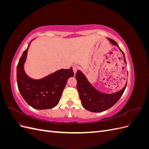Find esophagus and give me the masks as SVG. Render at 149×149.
<instances>
[{
    "mask_svg": "<svg viewBox=\"0 0 149 149\" xmlns=\"http://www.w3.org/2000/svg\"><path fill=\"white\" fill-rule=\"evenodd\" d=\"M73 71H74V74H75L76 72H77L78 70V66L77 65H73Z\"/></svg>",
    "mask_w": 149,
    "mask_h": 149,
    "instance_id": "34e87169",
    "label": "esophagus"
}]
</instances>
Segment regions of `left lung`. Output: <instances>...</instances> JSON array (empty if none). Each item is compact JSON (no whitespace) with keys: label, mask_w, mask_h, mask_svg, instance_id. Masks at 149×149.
<instances>
[{"label":"left lung","mask_w":149,"mask_h":149,"mask_svg":"<svg viewBox=\"0 0 149 149\" xmlns=\"http://www.w3.org/2000/svg\"><path fill=\"white\" fill-rule=\"evenodd\" d=\"M108 40L112 44L118 46L123 53L124 61L126 63L124 53L119 47L118 43L112 39L108 38ZM76 79L77 80L76 86L83 107L85 109L93 112H102L113 106L123 95L127 86L126 82L124 88L120 91L112 94H105L94 88L88 81L85 75L79 70L76 73Z\"/></svg>","instance_id":"8db88e82"}]
</instances>
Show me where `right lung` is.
Listing matches in <instances>:
<instances>
[{"instance_id": "1", "label": "right lung", "mask_w": 149, "mask_h": 149, "mask_svg": "<svg viewBox=\"0 0 149 149\" xmlns=\"http://www.w3.org/2000/svg\"><path fill=\"white\" fill-rule=\"evenodd\" d=\"M30 45V42L17 66L18 88L24 100L31 107L37 109H52L59 102L67 80L74 76L73 68L61 69L42 79L30 78L24 69Z\"/></svg>"}]
</instances>
